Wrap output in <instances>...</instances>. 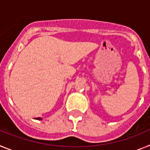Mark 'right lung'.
I'll return each mask as SVG.
<instances>
[{
  "instance_id": "1",
  "label": "right lung",
  "mask_w": 150,
  "mask_h": 150,
  "mask_svg": "<svg viewBox=\"0 0 150 150\" xmlns=\"http://www.w3.org/2000/svg\"><path fill=\"white\" fill-rule=\"evenodd\" d=\"M35 120H42V118H40V117H38V118H36Z\"/></svg>"
}]
</instances>
